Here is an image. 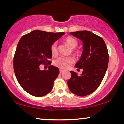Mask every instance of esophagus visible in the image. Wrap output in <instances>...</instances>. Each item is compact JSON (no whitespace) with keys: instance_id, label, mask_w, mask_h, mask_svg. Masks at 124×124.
<instances>
[{"instance_id":"34e87169","label":"esophagus","mask_w":124,"mask_h":124,"mask_svg":"<svg viewBox=\"0 0 124 124\" xmlns=\"http://www.w3.org/2000/svg\"><path fill=\"white\" fill-rule=\"evenodd\" d=\"M63 70H59V72H60V73H62V72H63Z\"/></svg>"}]
</instances>
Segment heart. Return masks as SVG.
<instances>
[{"mask_svg":"<svg viewBox=\"0 0 124 124\" xmlns=\"http://www.w3.org/2000/svg\"><path fill=\"white\" fill-rule=\"evenodd\" d=\"M64 41L70 48H73L72 51L75 54H78V53H79L78 51L74 49V48H76L77 46V45H78V42H77V41L76 39L72 37H68L65 39ZM50 51L53 56H57V53H58L57 42H53L51 45ZM74 59L72 57H71V56H70V57L61 56V57H58V58L55 60L54 63L56 67L59 68L60 69L66 70L70 67V65L74 63Z\"/></svg>","mask_w":124,"mask_h":124,"instance_id":"b5f03b06","label":"heart"}]
</instances>
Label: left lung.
Listing matches in <instances>:
<instances>
[{
	"mask_svg": "<svg viewBox=\"0 0 124 124\" xmlns=\"http://www.w3.org/2000/svg\"><path fill=\"white\" fill-rule=\"evenodd\" d=\"M82 40L83 50L76 68L83 69L80 76L71 71V77L67 82L72 93L84 97L93 93L100 85L108 63V53L103 39L87 31L71 32Z\"/></svg>",
	"mask_w": 124,
	"mask_h": 124,
	"instance_id": "left-lung-1",
	"label": "left lung"
}]
</instances>
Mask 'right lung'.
I'll return each mask as SVG.
<instances>
[{"label": "right lung", "instance_id": "add662e5", "mask_svg": "<svg viewBox=\"0 0 124 124\" xmlns=\"http://www.w3.org/2000/svg\"><path fill=\"white\" fill-rule=\"evenodd\" d=\"M64 34L35 30L20 39L14 56V70L19 84L29 94L41 97L52 90L59 68L50 65L48 70L41 71L39 65L51 64V45Z\"/></svg>", "mask_w": 124, "mask_h": 124}]
</instances>
